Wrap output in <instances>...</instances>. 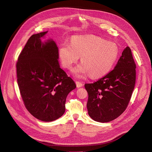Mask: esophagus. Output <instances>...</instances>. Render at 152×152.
I'll return each mask as SVG.
<instances>
[{
    "label": "esophagus",
    "mask_w": 152,
    "mask_h": 152,
    "mask_svg": "<svg viewBox=\"0 0 152 152\" xmlns=\"http://www.w3.org/2000/svg\"><path fill=\"white\" fill-rule=\"evenodd\" d=\"M76 86L77 88H80V87H82L83 84V83H82L81 82H79V81H76Z\"/></svg>",
    "instance_id": "34e87169"
}]
</instances>
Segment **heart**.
<instances>
[{
  "label": "heart",
  "mask_w": 152,
  "mask_h": 152,
  "mask_svg": "<svg viewBox=\"0 0 152 152\" xmlns=\"http://www.w3.org/2000/svg\"><path fill=\"white\" fill-rule=\"evenodd\" d=\"M58 54L63 66L67 69L80 57L82 63L72 72L77 77L89 74L92 78L107 75L113 68L118 55L117 45L94 35L76 36L71 43L64 42L58 48Z\"/></svg>",
  "instance_id": "obj_1"
}]
</instances>
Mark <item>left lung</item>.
Here are the masks:
<instances>
[{"label":"left lung","instance_id":"left-lung-1","mask_svg":"<svg viewBox=\"0 0 152 152\" xmlns=\"http://www.w3.org/2000/svg\"><path fill=\"white\" fill-rule=\"evenodd\" d=\"M135 68L131 50L126 46L112 71L93 83L85 84L88 112L93 120L109 122L125 110L135 86Z\"/></svg>","mask_w":152,"mask_h":152}]
</instances>
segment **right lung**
I'll use <instances>...</instances> for the list:
<instances>
[{"label":"right lung","mask_w":152,"mask_h":152,"mask_svg":"<svg viewBox=\"0 0 152 152\" xmlns=\"http://www.w3.org/2000/svg\"><path fill=\"white\" fill-rule=\"evenodd\" d=\"M47 33L34 34L28 39L18 58L17 75L27 110L39 120L51 122L63 115L67 95L76 85L60 68L55 41H42Z\"/></svg>","instance_id":"add662e5"}]
</instances>
